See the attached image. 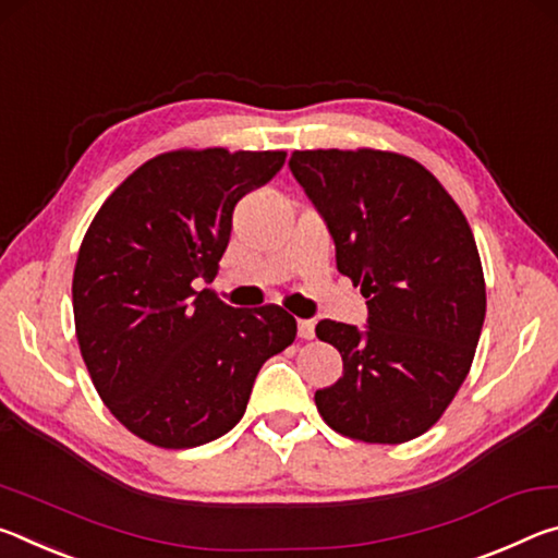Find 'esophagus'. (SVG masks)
Returning <instances> with one entry per match:
<instances>
[{"mask_svg": "<svg viewBox=\"0 0 558 558\" xmlns=\"http://www.w3.org/2000/svg\"><path fill=\"white\" fill-rule=\"evenodd\" d=\"M314 336H316V324L312 318H299V339L312 341Z\"/></svg>", "mask_w": 558, "mask_h": 558, "instance_id": "1", "label": "esophagus"}]
</instances>
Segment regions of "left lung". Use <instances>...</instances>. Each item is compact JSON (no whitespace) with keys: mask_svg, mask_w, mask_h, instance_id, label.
Listing matches in <instances>:
<instances>
[{"mask_svg":"<svg viewBox=\"0 0 558 558\" xmlns=\"http://www.w3.org/2000/svg\"><path fill=\"white\" fill-rule=\"evenodd\" d=\"M291 175L336 244V267L368 299L363 328L318 322L343 376L316 390L336 433L408 442L440 420L468 378L487 294L477 244L430 170L386 150H294Z\"/></svg>","mask_w":558,"mask_h":558,"instance_id":"obj_1","label":"left lung"}]
</instances>
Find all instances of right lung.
<instances>
[{
    "label": "right lung",
    "mask_w": 558,
    "mask_h": 558,
    "mask_svg": "<svg viewBox=\"0 0 558 558\" xmlns=\"http://www.w3.org/2000/svg\"><path fill=\"white\" fill-rule=\"evenodd\" d=\"M281 150H172L125 178L73 269V322L108 410L145 442L182 450L240 423L264 361L296 339L281 306L232 308L209 284L240 199Z\"/></svg>",
    "instance_id": "right-lung-1"
}]
</instances>
